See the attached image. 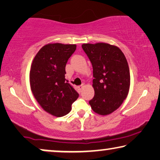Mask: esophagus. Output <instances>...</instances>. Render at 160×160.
Masks as SVG:
<instances>
[{
    "label": "esophagus",
    "mask_w": 160,
    "mask_h": 160,
    "mask_svg": "<svg viewBox=\"0 0 160 160\" xmlns=\"http://www.w3.org/2000/svg\"><path fill=\"white\" fill-rule=\"evenodd\" d=\"M85 86H84V84H82V85H80V86H78V88H79V89L80 90H82L83 89H84V87Z\"/></svg>",
    "instance_id": "34e87169"
}]
</instances>
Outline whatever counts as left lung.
I'll use <instances>...</instances> for the list:
<instances>
[{
	"mask_svg": "<svg viewBox=\"0 0 160 160\" xmlns=\"http://www.w3.org/2000/svg\"><path fill=\"white\" fill-rule=\"evenodd\" d=\"M82 49L93 68L95 95L89 103L95 113L108 115L121 106L128 95L130 69L119 48L106 43H84Z\"/></svg>",
	"mask_w": 160,
	"mask_h": 160,
	"instance_id": "obj_1",
	"label": "left lung"
}]
</instances>
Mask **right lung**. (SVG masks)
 Listing matches in <instances>:
<instances>
[{"label": "right lung", "instance_id": "add662e5", "mask_svg": "<svg viewBox=\"0 0 160 160\" xmlns=\"http://www.w3.org/2000/svg\"><path fill=\"white\" fill-rule=\"evenodd\" d=\"M75 44L49 43L39 50L30 68L32 92L40 106L55 117L71 110L78 93L65 78V65L76 51Z\"/></svg>", "mask_w": 160, "mask_h": 160}]
</instances>
